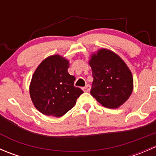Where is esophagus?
<instances>
[{
  "mask_svg": "<svg viewBox=\"0 0 156 156\" xmlns=\"http://www.w3.org/2000/svg\"><path fill=\"white\" fill-rule=\"evenodd\" d=\"M82 90L84 91V92H89L90 90V86L89 84H87L85 87H84L82 88Z\"/></svg>",
  "mask_w": 156,
  "mask_h": 156,
  "instance_id": "obj_1",
  "label": "esophagus"
}]
</instances>
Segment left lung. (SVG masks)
<instances>
[{"label": "left lung", "instance_id": "left-lung-1", "mask_svg": "<svg viewBox=\"0 0 156 156\" xmlns=\"http://www.w3.org/2000/svg\"><path fill=\"white\" fill-rule=\"evenodd\" d=\"M89 65L94 81L90 94L102 106L116 108L129 99L133 89L131 72L118 54L106 48L91 54Z\"/></svg>", "mask_w": 156, "mask_h": 156}]
</instances>
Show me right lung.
I'll return each instance as SVG.
<instances>
[{"mask_svg": "<svg viewBox=\"0 0 156 156\" xmlns=\"http://www.w3.org/2000/svg\"><path fill=\"white\" fill-rule=\"evenodd\" d=\"M69 61L60 55L44 59L34 71L29 93L34 107L45 115L61 117L75 106L83 90L74 86Z\"/></svg>", "mask_w": 156, "mask_h": 156, "instance_id": "right-lung-1", "label": "right lung"}]
</instances>
